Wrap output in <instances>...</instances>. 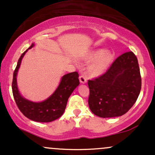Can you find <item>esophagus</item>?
Listing matches in <instances>:
<instances>
[{
	"label": "esophagus",
	"mask_w": 155,
	"mask_h": 155,
	"mask_svg": "<svg viewBox=\"0 0 155 155\" xmlns=\"http://www.w3.org/2000/svg\"><path fill=\"white\" fill-rule=\"evenodd\" d=\"M79 81L81 84H85L87 83V77L86 76L81 75L79 76Z\"/></svg>",
	"instance_id": "34e87169"
}]
</instances>
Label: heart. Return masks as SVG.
Listing matches in <instances>:
<instances>
[{
  "label": "heart",
  "mask_w": 155,
  "mask_h": 155,
  "mask_svg": "<svg viewBox=\"0 0 155 155\" xmlns=\"http://www.w3.org/2000/svg\"><path fill=\"white\" fill-rule=\"evenodd\" d=\"M114 55L108 50L99 49L95 51L85 58L87 62L93 61L90 66V72L93 76L103 74L110 66L113 61Z\"/></svg>",
  "instance_id": "b5f03b06"
}]
</instances>
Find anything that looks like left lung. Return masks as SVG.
<instances>
[{
    "mask_svg": "<svg viewBox=\"0 0 155 155\" xmlns=\"http://www.w3.org/2000/svg\"><path fill=\"white\" fill-rule=\"evenodd\" d=\"M88 104L94 114L102 118L120 117L134 105L141 89L138 59L132 51L115 60L102 76L89 80Z\"/></svg>",
    "mask_w": 155,
    "mask_h": 155,
    "instance_id": "obj_1",
    "label": "left lung"
}]
</instances>
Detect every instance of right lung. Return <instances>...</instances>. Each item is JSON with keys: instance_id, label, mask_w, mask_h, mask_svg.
Masks as SVG:
<instances>
[{"instance_id": "right-lung-1", "label": "right lung", "mask_w": 155, "mask_h": 155, "mask_svg": "<svg viewBox=\"0 0 155 155\" xmlns=\"http://www.w3.org/2000/svg\"><path fill=\"white\" fill-rule=\"evenodd\" d=\"M35 46V44L22 53L17 63L13 75L12 92L14 98L19 109L27 118L39 122H50L60 118L66 107L68 100L75 89L79 86V74L73 72L63 76L55 91L48 98L41 102H33L22 97L17 87V76L22 60L28 51Z\"/></svg>"}]
</instances>
